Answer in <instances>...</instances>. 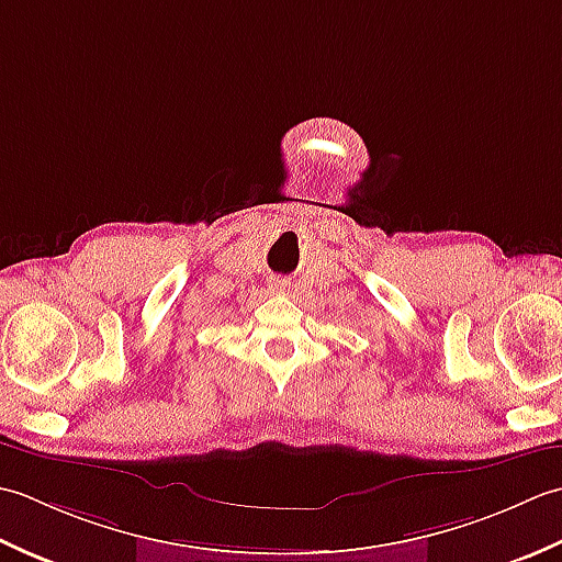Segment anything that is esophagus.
<instances>
[{
    "label": "esophagus",
    "mask_w": 562,
    "mask_h": 562,
    "mask_svg": "<svg viewBox=\"0 0 562 562\" xmlns=\"http://www.w3.org/2000/svg\"><path fill=\"white\" fill-rule=\"evenodd\" d=\"M269 289H271V291H283V289H285V281H283V279H271Z\"/></svg>",
    "instance_id": "obj_1"
}]
</instances>
